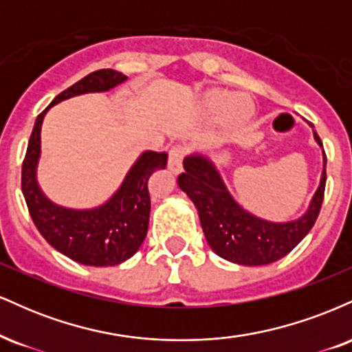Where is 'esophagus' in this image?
<instances>
[{
  "label": "esophagus",
  "instance_id": "1",
  "mask_svg": "<svg viewBox=\"0 0 352 352\" xmlns=\"http://www.w3.org/2000/svg\"><path fill=\"white\" fill-rule=\"evenodd\" d=\"M185 151L184 147L177 145V147H172L170 152H168V168L173 173H180L182 172V160H184Z\"/></svg>",
  "mask_w": 352,
  "mask_h": 352
}]
</instances>
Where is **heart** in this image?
Returning <instances> with one entry per match:
<instances>
[{"label": "heart", "instance_id": "obj_1", "mask_svg": "<svg viewBox=\"0 0 352 352\" xmlns=\"http://www.w3.org/2000/svg\"><path fill=\"white\" fill-rule=\"evenodd\" d=\"M204 104L220 114V120L228 127H238L253 116V102L243 94H232L227 89L212 87L204 94Z\"/></svg>", "mask_w": 352, "mask_h": 352}]
</instances>
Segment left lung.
<instances>
[{
  "label": "left lung",
  "instance_id": "left-lung-1",
  "mask_svg": "<svg viewBox=\"0 0 352 352\" xmlns=\"http://www.w3.org/2000/svg\"><path fill=\"white\" fill-rule=\"evenodd\" d=\"M314 129L313 124H309ZM314 140L322 147L313 131ZM185 172L179 187L193 201L210 248L223 260L245 266L270 265L286 256L309 233L321 210L326 187V153L322 151V173L316 193L306 213L296 220L276 223L253 215L238 205L228 192L215 164L201 153L184 159Z\"/></svg>",
  "mask_w": 352,
  "mask_h": 352
}]
</instances>
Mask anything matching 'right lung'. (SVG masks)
<instances>
[{
  "instance_id": "1",
  "label": "right lung",
  "mask_w": 352,
  "mask_h": 352,
  "mask_svg": "<svg viewBox=\"0 0 352 352\" xmlns=\"http://www.w3.org/2000/svg\"><path fill=\"white\" fill-rule=\"evenodd\" d=\"M124 80H127V76L122 72L99 69L56 96L36 119L23 162L21 188L36 228L52 248L80 265L116 266L140 248L147 235L151 215L148 179L153 172L167 167L168 155L165 152H144L114 195L99 207L89 210L60 207L44 195L36 179L41 155L43 119L60 100L87 92L111 91Z\"/></svg>"
}]
</instances>
